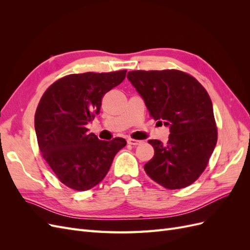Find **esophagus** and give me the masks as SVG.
I'll return each mask as SVG.
<instances>
[{
    "label": "esophagus",
    "instance_id": "1",
    "mask_svg": "<svg viewBox=\"0 0 250 250\" xmlns=\"http://www.w3.org/2000/svg\"><path fill=\"white\" fill-rule=\"evenodd\" d=\"M127 143L129 144V145H140V144H142V141H139V140H133V139H128L127 140Z\"/></svg>",
    "mask_w": 250,
    "mask_h": 250
}]
</instances>
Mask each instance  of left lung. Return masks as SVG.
Masks as SVG:
<instances>
[{
	"label": "left lung",
	"instance_id": "obj_1",
	"mask_svg": "<svg viewBox=\"0 0 250 250\" xmlns=\"http://www.w3.org/2000/svg\"><path fill=\"white\" fill-rule=\"evenodd\" d=\"M127 79L157 123L169 127L167 144L149 140L154 156L144 166L166 188L190 186L206 169L217 143L213 104L194 77L176 70L132 71Z\"/></svg>",
	"mask_w": 250,
	"mask_h": 250
}]
</instances>
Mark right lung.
<instances>
[{
  "mask_svg": "<svg viewBox=\"0 0 250 250\" xmlns=\"http://www.w3.org/2000/svg\"><path fill=\"white\" fill-rule=\"evenodd\" d=\"M125 70L73 74L44 92L34 119L40 150L62 184L86 191L102 181L126 141H101L85 128L100 113L102 97L125 79Z\"/></svg>",
  "mask_w": 250,
  "mask_h": 250,
  "instance_id": "1",
  "label": "right lung"
}]
</instances>
